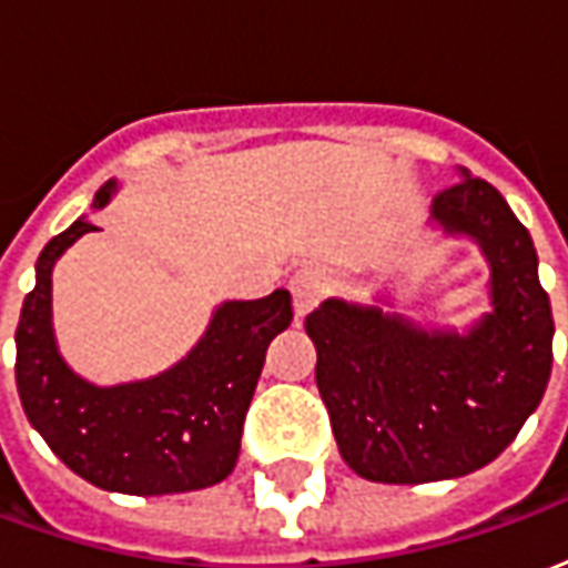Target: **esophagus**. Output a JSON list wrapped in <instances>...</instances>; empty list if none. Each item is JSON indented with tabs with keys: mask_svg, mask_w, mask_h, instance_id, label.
I'll return each instance as SVG.
<instances>
[{
	"mask_svg": "<svg viewBox=\"0 0 568 568\" xmlns=\"http://www.w3.org/2000/svg\"><path fill=\"white\" fill-rule=\"evenodd\" d=\"M292 297H295V313L297 316H304L310 310L320 304V297L325 295V288H328V276L320 271V267H301V271L292 276Z\"/></svg>",
	"mask_w": 568,
	"mask_h": 568,
	"instance_id": "1",
	"label": "esophagus"
}]
</instances>
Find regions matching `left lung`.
I'll return each instance as SVG.
<instances>
[{
    "label": "left lung",
    "mask_w": 568,
    "mask_h": 568,
    "mask_svg": "<svg viewBox=\"0 0 568 568\" xmlns=\"http://www.w3.org/2000/svg\"><path fill=\"white\" fill-rule=\"evenodd\" d=\"M432 222L471 236L489 261V313L468 332L423 328L341 297L304 322L341 456L374 484L471 475L517 438L548 389L554 316L529 231L465 170L435 197Z\"/></svg>",
    "instance_id": "8db88e82"
}]
</instances>
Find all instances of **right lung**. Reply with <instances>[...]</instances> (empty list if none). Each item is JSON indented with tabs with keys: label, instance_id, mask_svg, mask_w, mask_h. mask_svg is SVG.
I'll use <instances>...</instances> for the list:
<instances>
[{
	"label": "right lung",
	"instance_id": "obj_1",
	"mask_svg": "<svg viewBox=\"0 0 568 568\" xmlns=\"http://www.w3.org/2000/svg\"><path fill=\"white\" fill-rule=\"evenodd\" d=\"M115 187L105 182L93 210H103ZM91 231L100 227L88 219L72 222L36 261V288L14 334L27 419L93 487L130 496L212 487L234 471L264 353L295 316L292 295L276 288L258 301H224L197 346L173 368L149 381L97 386L63 362L51 322V271Z\"/></svg>",
	"mask_w": 568,
	"mask_h": 568
}]
</instances>
